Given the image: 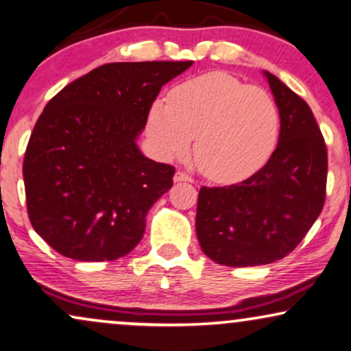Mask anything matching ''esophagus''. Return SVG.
Listing matches in <instances>:
<instances>
[{"label": "esophagus", "instance_id": "1", "mask_svg": "<svg viewBox=\"0 0 351 351\" xmlns=\"http://www.w3.org/2000/svg\"><path fill=\"white\" fill-rule=\"evenodd\" d=\"M176 181V183H181V181H188V183H193V178H191V176L188 175V173H184V171H176L175 173V178H173Z\"/></svg>", "mask_w": 351, "mask_h": 351}]
</instances>
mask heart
<instances>
[{"label":"heart","instance_id":"b5f03b06","mask_svg":"<svg viewBox=\"0 0 351 351\" xmlns=\"http://www.w3.org/2000/svg\"><path fill=\"white\" fill-rule=\"evenodd\" d=\"M149 134L163 157H180L194 143L207 178L237 183L261 170L277 147L280 113L267 90L212 71L178 84L168 104L155 101Z\"/></svg>","mask_w":351,"mask_h":351}]
</instances>
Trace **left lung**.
<instances>
[{"mask_svg":"<svg viewBox=\"0 0 351 351\" xmlns=\"http://www.w3.org/2000/svg\"><path fill=\"white\" fill-rule=\"evenodd\" d=\"M280 113V136L267 163L241 183L206 188L196 233L206 256L228 267L264 265L290 254L326 201L327 147L308 104L265 71Z\"/></svg>","mask_w":351,"mask_h":351,"instance_id":"1","label":"left lung"}]
</instances>
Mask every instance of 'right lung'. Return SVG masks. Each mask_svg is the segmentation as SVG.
Listing matches in <instances>:
<instances>
[{
    "label": "right lung",
    "instance_id": "right-lung-1",
    "mask_svg": "<svg viewBox=\"0 0 351 351\" xmlns=\"http://www.w3.org/2000/svg\"><path fill=\"white\" fill-rule=\"evenodd\" d=\"M193 61L108 63L48 101L25 149L27 214L35 232L76 261H114L137 246L149 208L175 167L144 157L136 139L163 84Z\"/></svg>",
    "mask_w": 351,
    "mask_h": 351
}]
</instances>
